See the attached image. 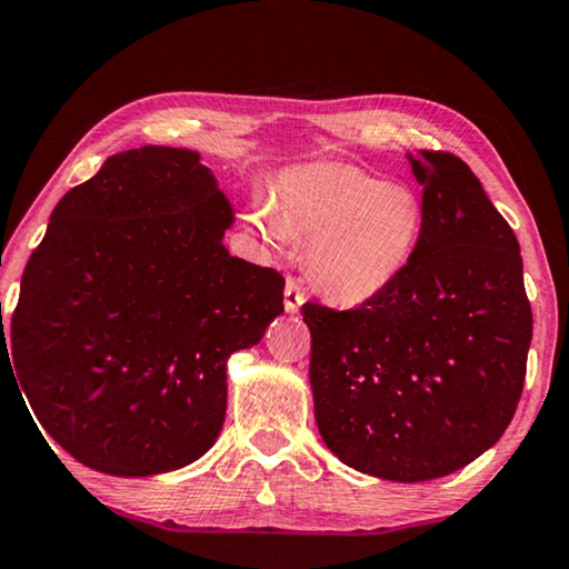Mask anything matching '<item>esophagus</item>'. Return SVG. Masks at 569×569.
Listing matches in <instances>:
<instances>
[{"instance_id":"34e87169","label":"esophagus","mask_w":569,"mask_h":569,"mask_svg":"<svg viewBox=\"0 0 569 569\" xmlns=\"http://www.w3.org/2000/svg\"><path fill=\"white\" fill-rule=\"evenodd\" d=\"M283 303H286V311L288 313H296L303 306V301H306V293H303V288H301V281L299 278H293V276H288L286 278V291H283Z\"/></svg>"}]
</instances>
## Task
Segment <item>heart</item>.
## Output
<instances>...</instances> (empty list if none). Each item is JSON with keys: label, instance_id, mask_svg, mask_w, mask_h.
<instances>
[{"label": "heart", "instance_id": "obj_1", "mask_svg": "<svg viewBox=\"0 0 569 569\" xmlns=\"http://www.w3.org/2000/svg\"><path fill=\"white\" fill-rule=\"evenodd\" d=\"M268 238L309 240L311 283L341 306H359L400 281L418 252L426 204L405 182H382L349 164L293 171L278 189L273 214H260Z\"/></svg>", "mask_w": 569, "mask_h": 569}]
</instances>
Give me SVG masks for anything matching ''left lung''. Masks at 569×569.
<instances>
[{
	"label": "left lung",
	"instance_id": "obj_1",
	"mask_svg": "<svg viewBox=\"0 0 569 569\" xmlns=\"http://www.w3.org/2000/svg\"><path fill=\"white\" fill-rule=\"evenodd\" d=\"M426 224L410 268L351 311L303 303L323 443L387 481L440 479L489 450L527 375L531 306L519 242L448 151L408 154Z\"/></svg>",
	"mask_w": 569,
	"mask_h": 569
}]
</instances>
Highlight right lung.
I'll return each mask as SVG.
<instances>
[{"mask_svg":"<svg viewBox=\"0 0 569 569\" xmlns=\"http://www.w3.org/2000/svg\"><path fill=\"white\" fill-rule=\"evenodd\" d=\"M232 220L200 154L171 147L108 157L56 204L0 359L12 347L17 390L76 461L154 476L218 440L228 359L263 339L286 286L230 256Z\"/></svg>","mask_w":569,"mask_h":569,"instance_id":"obj_1","label":"right lung"}]
</instances>
